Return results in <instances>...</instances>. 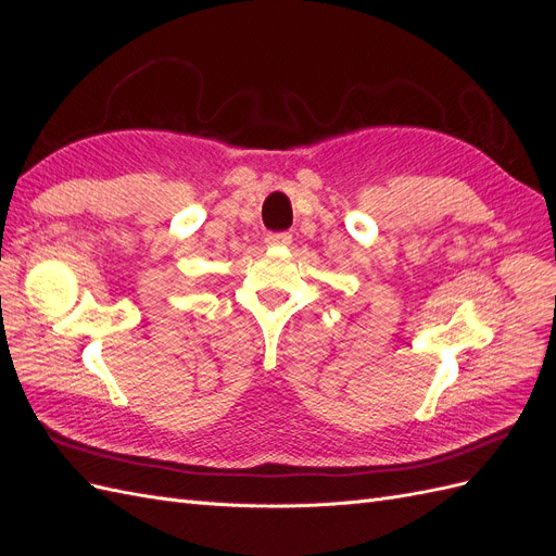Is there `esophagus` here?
Returning <instances> with one entry per match:
<instances>
[{"label":"esophagus","mask_w":556,"mask_h":556,"mask_svg":"<svg viewBox=\"0 0 556 556\" xmlns=\"http://www.w3.org/2000/svg\"><path fill=\"white\" fill-rule=\"evenodd\" d=\"M266 245H274V248H288L292 243V233L288 231H274V233H266Z\"/></svg>","instance_id":"obj_1"}]
</instances>
